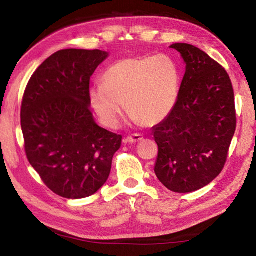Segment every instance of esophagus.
<instances>
[{"instance_id": "obj_1", "label": "esophagus", "mask_w": 256, "mask_h": 256, "mask_svg": "<svg viewBox=\"0 0 256 256\" xmlns=\"http://www.w3.org/2000/svg\"><path fill=\"white\" fill-rule=\"evenodd\" d=\"M144 140V136H142V134H133V136H128L126 138H125V142H128V144H136V142H140Z\"/></svg>"}]
</instances>
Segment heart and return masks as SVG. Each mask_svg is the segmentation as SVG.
I'll return each instance as SVG.
<instances>
[{"label":"heart","instance_id":"obj_1","mask_svg":"<svg viewBox=\"0 0 256 256\" xmlns=\"http://www.w3.org/2000/svg\"><path fill=\"white\" fill-rule=\"evenodd\" d=\"M180 73L164 55L128 58L107 68L102 84L94 86L90 100L108 128L120 125L124 107L133 122L158 124L170 114L178 96Z\"/></svg>","mask_w":256,"mask_h":256}]
</instances>
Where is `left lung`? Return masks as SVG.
Here are the masks:
<instances>
[{
	"label": "left lung",
	"mask_w": 256,
	"mask_h": 256,
	"mask_svg": "<svg viewBox=\"0 0 256 256\" xmlns=\"http://www.w3.org/2000/svg\"><path fill=\"white\" fill-rule=\"evenodd\" d=\"M186 63L170 114L154 128V172L168 190L190 193L222 172L236 130L235 96L227 71L198 47L172 44Z\"/></svg>",
	"instance_id": "1"
}]
</instances>
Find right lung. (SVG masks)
Here are the masks:
<instances>
[{
    "label": "right lung",
    "mask_w": 256,
    "mask_h": 256,
    "mask_svg": "<svg viewBox=\"0 0 256 256\" xmlns=\"http://www.w3.org/2000/svg\"><path fill=\"white\" fill-rule=\"evenodd\" d=\"M107 56L99 50H58L26 86L20 115L26 156L62 198L96 193L122 144V136L98 126L90 110V76Z\"/></svg>",
    "instance_id": "add662e5"
}]
</instances>
